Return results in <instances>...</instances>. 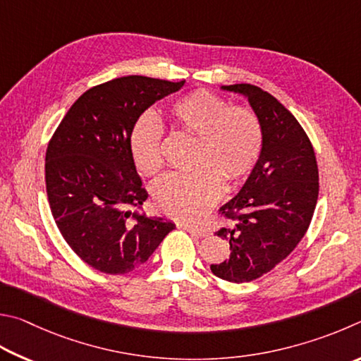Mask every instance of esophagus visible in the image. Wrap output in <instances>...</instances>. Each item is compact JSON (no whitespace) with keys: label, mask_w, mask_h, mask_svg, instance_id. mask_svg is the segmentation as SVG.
I'll return each instance as SVG.
<instances>
[{"label":"esophagus","mask_w":361,"mask_h":361,"mask_svg":"<svg viewBox=\"0 0 361 361\" xmlns=\"http://www.w3.org/2000/svg\"><path fill=\"white\" fill-rule=\"evenodd\" d=\"M185 230H187L188 233H193V235H197V236H200V238L209 236V230L197 228V226H192V225H185Z\"/></svg>","instance_id":"obj_1"}]
</instances>
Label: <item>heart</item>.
Here are the masks:
<instances>
[{
  "label": "heart",
  "mask_w": 361,
  "mask_h": 361,
  "mask_svg": "<svg viewBox=\"0 0 361 361\" xmlns=\"http://www.w3.org/2000/svg\"><path fill=\"white\" fill-rule=\"evenodd\" d=\"M169 118L198 136L197 161L204 164L193 173L173 171L161 176L152 195L168 216L198 222L222 197L224 176L239 180L255 168L263 150V128L250 109L233 107L206 90L176 99L169 107ZM161 123L150 114L133 125L130 150L139 173L149 176L161 168Z\"/></svg>",
  "instance_id": "heart-1"
}]
</instances>
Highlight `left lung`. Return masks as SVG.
Masks as SVG:
<instances>
[{
    "label": "left lung",
    "mask_w": 361,
    "mask_h": 361,
    "mask_svg": "<svg viewBox=\"0 0 361 361\" xmlns=\"http://www.w3.org/2000/svg\"><path fill=\"white\" fill-rule=\"evenodd\" d=\"M244 94L263 128V150L249 179L219 212L230 220L216 235L230 243V258L211 264L228 282L258 279L292 254L305 238L319 198L314 147L292 112L250 84L222 85Z\"/></svg>",
    "instance_id": "1"
}]
</instances>
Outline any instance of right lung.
<instances>
[{
  "mask_svg": "<svg viewBox=\"0 0 361 361\" xmlns=\"http://www.w3.org/2000/svg\"><path fill=\"white\" fill-rule=\"evenodd\" d=\"M184 84L126 75L92 87L49 141L46 188L54 220L75 255L101 273H130L174 230L166 219L137 212L149 195L130 135L147 107Z\"/></svg>",
  "mask_w": 361,
  "mask_h": 361,
  "instance_id": "add662e5",
  "label": "right lung"
}]
</instances>
